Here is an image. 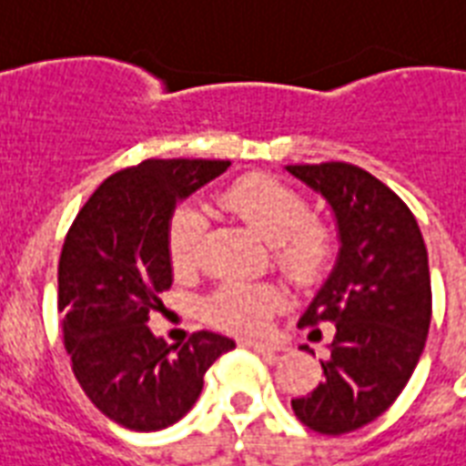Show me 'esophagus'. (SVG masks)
<instances>
[{
  "mask_svg": "<svg viewBox=\"0 0 466 466\" xmlns=\"http://www.w3.org/2000/svg\"><path fill=\"white\" fill-rule=\"evenodd\" d=\"M246 347L260 351V354H278V351H285L287 347L279 342H260V339H246Z\"/></svg>",
  "mask_w": 466,
  "mask_h": 466,
  "instance_id": "esophagus-1",
  "label": "esophagus"
}]
</instances>
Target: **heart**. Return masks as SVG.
<instances>
[{"mask_svg": "<svg viewBox=\"0 0 466 466\" xmlns=\"http://www.w3.org/2000/svg\"><path fill=\"white\" fill-rule=\"evenodd\" d=\"M220 206L253 234L272 246L275 263L285 275L306 285L323 272L330 256L328 227L309 215L304 196L270 177H241L220 194ZM206 239V218L198 208L181 206L167 227V253L177 275L194 272ZM282 304L278 287L227 279L206 301V316L218 328L260 332Z\"/></svg>", "mask_w": 466, "mask_h": 466, "instance_id": "heart-1", "label": "heart"}]
</instances>
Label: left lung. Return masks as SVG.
Here are the masks:
<instances>
[{
    "label": "left lung",
    "mask_w": 466,
    "mask_h": 466,
    "mask_svg": "<svg viewBox=\"0 0 466 466\" xmlns=\"http://www.w3.org/2000/svg\"><path fill=\"white\" fill-rule=\"evenodd\" d=\"M285 169L323 196L339 239L335 268L299 319L301 328L335 323L325 380L292 410L309 429L342 436L380 417L417 369L431 325L429 253L410 208L366 169Z\"/></svg>",
    "instance_id": "1"
}]
</instances>
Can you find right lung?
<instances>
[{
  "label": "right lung",
  "instance_id": "right-lung-1",
  "mask_svg": "<svg viewBox=\"0 0 466 466\" xmlns=\"http://www.w3.org/2000/svg\"><path fill=\"white\" fill-rule=\"evenodd\" d=\"M229 160H143L112 174L78 210L59 258V313L74 376L97 410L131 431L187 417L203 376L234 339L200 330L167 344L147 328L172 287L167 227L177 203Z\"/></svg>",
  "mask_w": 466,
  "mask_h": 466
}]
</instances>
